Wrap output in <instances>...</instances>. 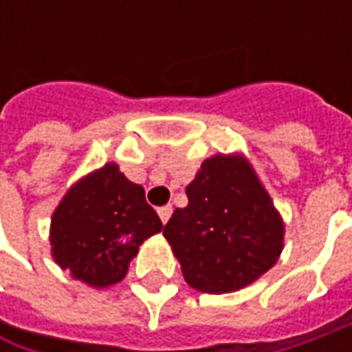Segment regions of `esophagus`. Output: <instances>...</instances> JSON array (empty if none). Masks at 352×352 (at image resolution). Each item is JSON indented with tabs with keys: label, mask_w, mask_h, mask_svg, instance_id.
Masks as SVG:
<instances>
[{
	"label": "esophagus",
	"mask_w": 352,
	"mask_h": 352,
	"mask_svg": "<svg viewBox=\"0 0 352 352\" xmlns=\"http://www.w3.org/2000/svg\"><path fill=\"white\" fill-rule=\"evenodd\" d=\"M170 215H172V206H162V208H158V217H160L162 223L168 221Z\"/></svg>",
	"instance_id": "1"
}]
</instances>
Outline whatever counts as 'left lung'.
I'll list each match as a JSON object with an SVG mask.
<instances>
[{
	"label": "left lung",
	"mask_w": 352,
	"mask_h": 352,
	"mask_svg": "<svg viewBox=\"0 0 352 352\" xmlns=\"http://www.w3.org/2000/svg\"><path fill=\"white\" fill-rule=\"evenodd\" d=\"M186 196L188 206L172 213L164 236L188 286L229 294L278 263L286 225L247 156L206 158Z\"/></svg>",
	"instance_id": "1"
}]
</instances>
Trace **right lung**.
Returning <instances> with one entry per match:
<instances>
[{"mask_svg":"<svg viewBox=\"0 0 352 352\" xmlns=\"http://www.w3.org/2000/svg\"><path fill=\"white\" fill-rule=\"evenodd\" d=\"M162 231L144 190L107 162L74 182L50 217V254L91 288L119 284L139 247Z\"/></svg>","mask_w":352,"mask_h":352,"instance_id":"1","label":"right lung"}]
</instances>
